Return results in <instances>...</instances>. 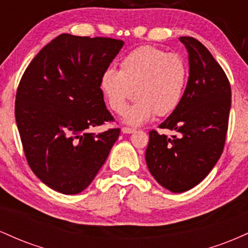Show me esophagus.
<instances>
[{
  "instance_id": "obj_1",
  "label": "esophagus",
  "mask_w": 248,
  "mask_h": 248,
  "mask_svg": "<svg viewBox=\"0 0 248 248\" xmlns=\"http://www.w3.org/2000/svg\"><path fill=\"white\" fill-rule=\"evenodd\" d=\"M121 130H122V133H124V134H133V133H135V129H133V128H129V127H124Z\"/></svg>"
}]
</instances>
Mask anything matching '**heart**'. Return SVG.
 Segmentation results:
<instances>
[{"label":"heart","mask_w":248,"mask_h":248,"mask_svg":"<svg viewBox=\"0 0 248 248\" xmlns=\"http://www.w3.org/2000/svg\"><path fill=\"white\" fill-rule=\"evenodd\" d=\"M186 80L187 66L181 56L144 45L124 56L120 71H105L100 88L109 107L121 114L136 88L139 96L124 112V121L141 126L155 114L164 116L173 112L183 98Z\"/></svg>","instance_id":"obj_1"}]
</instances>
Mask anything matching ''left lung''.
I'll list each match as a JSON object with an SVG mask.
<instances>
[{
  "instance_id": "left-lung-1",
  "label": "left lung",
  "mask_w": 248,
  "mask_h": 248,
  "mask_svg": "<svg viewBox=\"0 0 248 248\" xmlns=\"http://www.w3.org/2000/svg\"><path fill=\"white\" fill-rule=\"evenodd\" d=\"M189 59V78L176 109L160 124L179 136L149 132L146 162L169 191L192 189L209 175L223 153L231 109L229 79L210 51L192 37H179Z\"/></svg>"
}]
</instances>
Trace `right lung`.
I'll use <instances>...</instances> for the list:
<instances>
[{
    "label": "right lung",
    "mask_w": 248,
    "mask_h": 248,
    "mask_svg": "<svg viewBox=\"0 0 248 248\" xmlns=\"http://www.w3.org/2000/svg\"><path fill=\"white\" fill-rule=\"evenodd\" d=\"M124 43L62 33L25 70L15 116L28 163L44 184L76 195L92 183L120 129L91 133L112 121L100 88L102 73Z\"/></svg>",
    "instance_id": "1"
}]
</instances>
